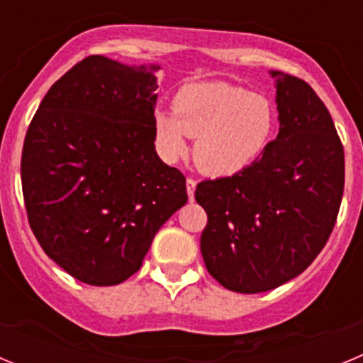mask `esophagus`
I'll return each mask as SVG.
<instances>
[{
	"instance_id": "34e87169",
	"label": "esophagus",
	"mask_w": 363,
	"mask_h": 363,
	"mask_svg": "<svg viewBox=\"0 0 363 363\" xmlns=\"http://www.w3.org/2000/svg\"><path fill=\"white\" fill-rule=\"evenodd\" d=\"M185 185H187V194L189 198H194V191H196V179L194 178H187V182H185Z\"/></svg>"
}]
</instances>
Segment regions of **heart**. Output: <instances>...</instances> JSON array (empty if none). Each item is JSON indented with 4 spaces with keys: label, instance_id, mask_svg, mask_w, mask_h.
I'll list each match as a JSON object with an SVG mask.
<instances>
[{
    "label": "heart",
    "instance_id": "1",
    "mask_svg": "<svg viewBox=\"0 0 363 363\" xmlns=\"http://www.w3.org/2000/svg\"><path fill=\"white\" fill-rule=\"evenodd\" d=\"M274 127L269 99L223 82L191 83L172 99V112H154V138L162 158L174 162L194 138L192 156L211 176H230L251 165Z\"/></svg>",
    "mask_w": 363,
    "mask_h": 363
}]
</instances>
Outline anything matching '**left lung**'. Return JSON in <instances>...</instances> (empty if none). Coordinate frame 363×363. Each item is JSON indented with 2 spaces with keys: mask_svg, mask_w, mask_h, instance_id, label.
<instances>
[{
  "mask_svg": "<svg viewBox=\"0 0 363 363\" xmlns=\"http://www.w3.org/2000/svg\"><path fill=\"white\" fill-rule=\"evenodd\" d=\"M280 133L259 158L196 185L207 213L200 238L211 277L234 293L277 289L320 255L344 194V145L309 83L274 70Z\"/></svg>",
  "mask_w": 363,
  "mask_h": 363,
  "instance_id": "1",
  "label": "left lung"
}]
</instances>
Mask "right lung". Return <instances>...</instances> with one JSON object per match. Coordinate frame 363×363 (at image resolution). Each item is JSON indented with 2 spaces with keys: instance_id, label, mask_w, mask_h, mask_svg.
Returning <instances> with one entry per match:
<instances>
[{
  "instance_id": "1",
  "label": "right lung",
  "mask_w": 363,
  "mask_h": 363,
  "mask_svg": "<svg viewBox=\"0 0 363 363\" xmlns=\"http://www.w3.org/2000/svg\"><path fill=\"white\" fill-rule=\"evenodd\" d=\"M156 89L143 67L89 56L50 86L28 125V223L45 255L83 284L133 277L154 234L187 203L184 172L154 150Z\"/></svg>"
}]
</instances>
